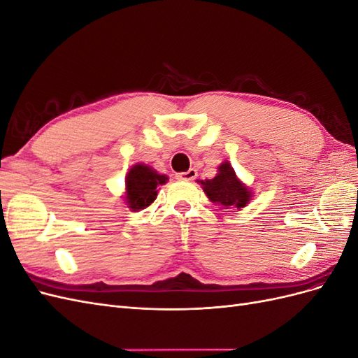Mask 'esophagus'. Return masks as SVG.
<instances>
[{"instance_id":"obj_1","label":"esophagus","mask_w":358,"mask_h":358,"mask_svg":"<svg viewBox=\"0 0 358 358\" xmlns=\"http://www.w3.org/2000/svg\"><path fill=\"white\" fill-rule=\"evenodd\" d=\"M178 179L180 180H194L197 178V170L196 169H189L188 171H183V173H178Z\"/></svg>"}]
</instances>
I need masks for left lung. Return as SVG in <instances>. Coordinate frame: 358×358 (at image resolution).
I'll return each mask as SVG.
<instances>
[{
    "instance_id": "left-lung-1",
    "label": "left lung",
    "mask_w": 358,
    "mask_h": 358,
    "mask_svg": "<svg viewBox=\"0 0 358 358\" xmlns=\"http://www.w3.org/2000/svg\"><path fill=\"white\" fill-rule=\"evenodd\" d=\"M200 182L208 199L212 203L224 206V208L233 206V208L241 210L252 199V191L236 176V171L229 161H224L218 167V173L213 179Z\"/></svg>"
}]
</instances>
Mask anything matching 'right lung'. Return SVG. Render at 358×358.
<instances>
[{
  "label": "right lung",
  "mask_w": 358,
  "mask_h": 358,
  "mask_svg": "<svg viewBox=\"0 0 358 358\" xmlns=\"http://www.w3.org/2000/svg\"><path fill=\"white\" fill-rule=\"evenodd\" d=\"M166 175H159L146 164H136L127 173L125 178V200L133 212L146 209L157 199L158 187L167 182Z\"/></svg>",
  "instance_id": "add662e5"
}]
</instances>
